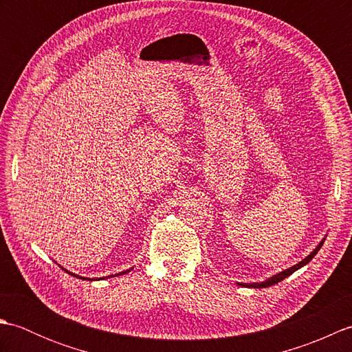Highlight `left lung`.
I'll return each mask as SVG.
<instances>
[{
	"mask_svg": "<svg viewBox=\"0 0 352 352\" xmlns=\"http://www.w3.org/2000/svg\"><path fill=\"white\" fill-rule=\"evenodd\" d=\"M324 241L325 239H322V241H320V243L316 246L315 250H313L307 257H305L304 260H301L300 263H296L295 266H292V267H289V269H284L283 272H280V274H275L274 276H271V278H267V280H265V281H261V283H237L239 286H243V287H254V289H261V287H269V286H274V284H276V283H280V281H283L284 278H287L289 275H292L294 274L295 271H298V269L300 267H302V266H305L309 263V261L316 256L318 254V251L320 250V246L324 245Z\"/></svg>",
	"mask_w": 352,
	"mask_h": 352,
	"instance_id": "obj_1",
	"label": "left lung"
}]
</instances>
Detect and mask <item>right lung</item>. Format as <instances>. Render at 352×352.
<instances>
[{
  "label": "right lung",
  "instance_id": "obj_1",
  "mask_svg": "<svg viewBox=\"0 0 352 352\" xmlns=\"http://www.w3.org/2000/svg\"><path fill=\"white\" fill-rule=\"evenodd\" d=\"M63 269V267H62ZM66 271V269H65ZM68 274H71V275H74V276H77V278H81V280H89V278H85V276H80V275H76V274H72V272H69V271H66ZM126 272H130V269H126V271H124V272H119V274H115L113 276H116V275H124V274H126ZM104 278H107V276H102V278H100V280H104ZM92 281V280H91Z\"/></svg>",
  "mask_w": 352,
  "mask_h": 352
}]
</instances>
